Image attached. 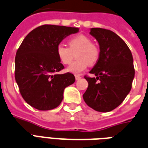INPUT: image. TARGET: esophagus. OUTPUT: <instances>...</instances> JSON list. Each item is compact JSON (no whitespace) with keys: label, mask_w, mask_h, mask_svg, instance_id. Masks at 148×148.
I'll return each instance as SVG.
<instances>
[{"label":"esophagus","mask_w":148,"mask_h":148,"mask_svg":"<svg viewBox=\"0 0 148 148\" xmlns=\"http://www.w3.org/2000/svg\"><path fill=\"white\" fill-rule=\"evenodd\" d=\"M75 79H76V80H79V79H81V76H80V75H75Z\"/></svg>","instance_id":"34e87169"}]
</instances>
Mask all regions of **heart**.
<instances>
[{
	"mask_svg": "<svg viewBox=\"0 0 148 148\" xmlns=\"http://www.w3.org/2000/svg\"><path fill=\"white\" fill-rule=\"evenodd\" d=\"M69 47L62 43H59L56 47V54L59 60L65 65L72 62L75 54L74 61L66 71L73 74H80L89 65H94L99 59V48L92 43L90 37L82 34H78L71 37L68 41Z\"/></svg>",
	"mask_w": 148,
	"mask_h": 148,
	"instance_id": "heart-1",
	"label": "heart"
}]
</instances>
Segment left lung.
I'll use <instances>...</instances> for the list:
<instances>
[{
    "mask_svg": "<svg viewBox=\"0 0 148 148\" xmlns=\"http://www.w3.org/2000/svg\"><path fill=\"white\" fill-rule=\"evenodd\" d=\"M90 34L99 45V57L90 73L85 75L88 88L83 99L88 106L99 112L116 108L130 92L134 78V60L124 41L110 30L92 27Z\"/></svg>",
    "mask_w": 148,
    "mask_h": 148,
    "instance_id": "1",
    "label": "left lung"
}]
</instances>
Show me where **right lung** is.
I'll use <instances>...</instances> for the list:
<instances>
[{"instance_id": "1", "label": "right lung", "mask_w": 148, "mask_h": 148, "mask_svg": "<svg viewBox=\"0 0 148 148\" xmlns=\"http://www.w3.org/2000/svg\"><path fill=\"white\" fill-rule=\"evenodd\" d=\"M78 27L44 25L36 27L23 40L15 56V80L23 99L39 110L56 108L63 99L64 90L75 82L63 69L56 47Z\"/></svg>"}]
</instances>
